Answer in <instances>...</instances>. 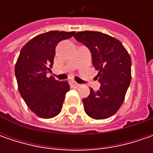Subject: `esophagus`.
Instances as JSON below:
<instances>
[{
	"label": "esophagus",
	"instance_id": "esophagus-1",
	"mask_svg": "<svg viewBox=\"0 0 153 153\" xmlns=\"http://www.w3.org/2000/svg\"><path fill=\"white\" fill-rule=\"evenodd\" d=\"M71 84L72 86H74V87H79L80 84L79 83H77V82H71Z\"/></svg>",
	"mask_w": 153,
	"mask_h": 153
}]
</instances>
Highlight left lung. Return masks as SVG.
Returning <instances> with one entry per match:
<instances>
[{
	"instance_id": "left-lung-1",
	"label": "left lung",
	"mask_w": 153,
	"mask_h": 153,
	"mask_svg": "<svg viewBox=\"0 0 153 153\" xmlns=\"http://www.w3.org/2000/svg\"><path fill=\"white\" fill-rule=\"evenodd\" d=\"M74 37L88 48L99 73L98 91L82 99L84 111L94 119H105L119 110L131 82V58L120 41L99 31H79Z\"/></svg>"
}]
</instances>
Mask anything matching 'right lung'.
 Instances as JSON below:
<instances>
[{
    "instance_id": "add662e5",
    "label": "right lung",
    "mask_w": 153,
    "mask_h": 153,
    "mask_svg": "<svg viewBox=\"0 0 153 153\" xmlns=\"http://www.w3.org/2000/svg\"><path fill=\"white\" fill-rule=\"evenodd\" d=\"M74 34L75 31L58 30L42 33L21 49L15 65L19 91L28 107L39 117L52 118L61 111L70 85L66 81L48 77L47 73L53 65L56 46Z\"/></svg>"
}]
</instances>
